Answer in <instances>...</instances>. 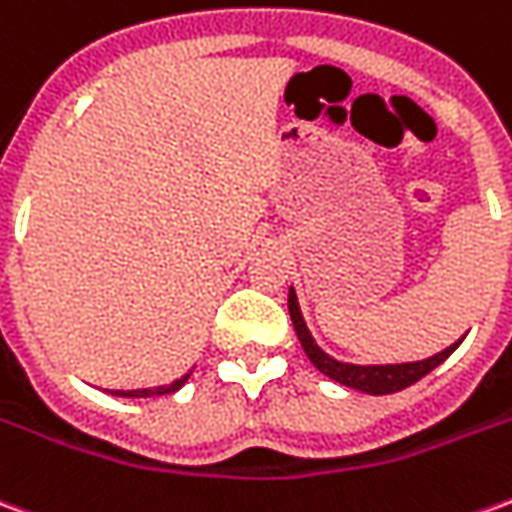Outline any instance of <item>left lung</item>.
I'll list each match as a JSON object with an SVG mask.
<instances>
[{"mask_svg":"<svg viewBox=\"0 0 512 512\" xmlns=\"http://www.w3.org/2000/svg\"><path fill=\"white\" fill-rule=\"evenodd\" d=\"M288 310H290V321H293V329L299 334V343L304 348V354L310 356V362L323 376H329L332 381L343 386H351V389H359V392H367V395H392V392H400L406 386L417 384L419 378H425L433 370L439 367L447 356L463 343V337L458 343H452L450 348H444L441 354L428 356L422 362H403V365H348V362H340L323 351L321 345L312 340L310 329L307 323L301 318L299 310V299H296V290L290 288L288 296Z\"/></svg>","mask_w":512,"mask_h":512,"instance_id":"1","label":"left lung"}]
</instances>
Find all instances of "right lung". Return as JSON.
I'll use <instances>...</instances> for the list:
<instances>
[{"instance_id":"obj_1","label":"right lung","mask_w":512,"mask_h":512,"mask_svg":"<svg viewBox=\"0 0 512 512\" xmlns=\"http://www.w3.org/2000/svg\"><path fill=\"white\" fill-rule=\"evenodd\" d=\"M191 373H186V376H180L178 381H172V384L167 386H156V389H112V395L117 397H156V395H169V392H178L180 386L189 381Z\"/></svg>"}]
</instances>
